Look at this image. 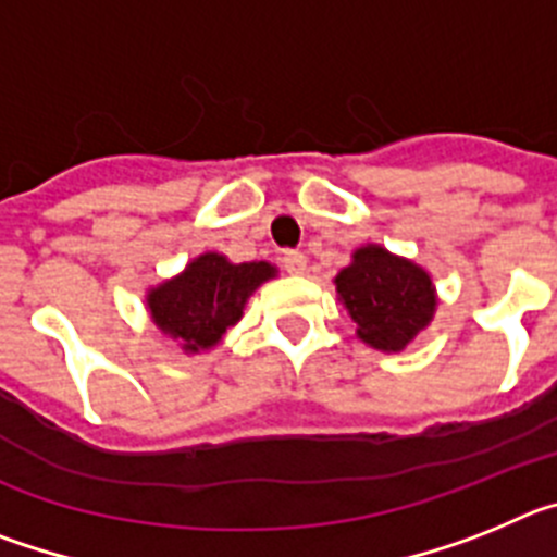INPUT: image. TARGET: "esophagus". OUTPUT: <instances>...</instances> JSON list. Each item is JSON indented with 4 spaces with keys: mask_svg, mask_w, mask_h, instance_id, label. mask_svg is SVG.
<instances>
[{
    "mask_svg": "<svg viewBox=\"0 0 557 557\" xmlns=\"http://www.w3.org/2000/svg\"><path fill=\"white\" fill-rule=\"evenodd\" d=\"M282 264L289 275H301L304 270H307V256H304L301 250H287V253L282 256Z\"/></svg>",
    "mask_w": 557,
    "mask_h": 557,
    "instance_id": "esophagus-1",
    "label": "esophagus"
}]
</instances>
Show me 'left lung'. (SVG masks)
Here are the masks:
<instances>
[{
	"label": "left lung",
	"mask_w": 557,
	"mask_h": 557,
	"mask_svg": "<svg viewBox=\"0 0 557 557\" xmlns=\"http://www.w3.org/2000/svg\"><path fill=\"white\" fill-rule=\"evenodd\" d=\"M357 334L379 351H401L435 312V287L418 264L366 245L334 278Z\"/></svg>",
	"instance_id": "1"
}]
</instances>
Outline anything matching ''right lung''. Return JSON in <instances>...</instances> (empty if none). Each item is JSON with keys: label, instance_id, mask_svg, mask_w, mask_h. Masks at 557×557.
Masks as SVG:
<instances>
[{"label": "right lung", "instance_id": "right-lung-1", "mask_svg": "<svg viewBox=\"0 0 557 557\" xmlns=\"http://www.w3.org/2000/svg\"><path fill=\"white\" fill-rule=\"evenodd\" d=\"M273 275L268 262L231 264L225 256L203 253L178 278L152 289L147 307L161 332L181 339L186 351H198L218 346L243 318L248 295Z\"/></svg>", "mask_w": 557, "mask_h": 557}]
</instances>
